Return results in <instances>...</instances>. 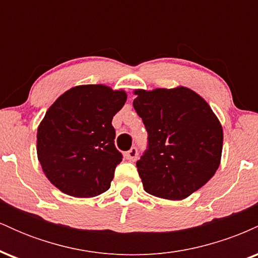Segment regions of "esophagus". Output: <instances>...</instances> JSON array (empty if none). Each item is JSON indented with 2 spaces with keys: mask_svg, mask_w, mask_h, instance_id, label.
<instances>
[{
  "mask_svg": "<svg viewBox=\"0 0 258 258\" xmlns=\"http://www.w3.org/2000/svg\"><path fill=\"white\" fill-rule=\"evenodd\" d=\"M125 156L127 160H130V161H136L138 158V149L136 147H132L128 152H126Z\"/></svg>",
  "mask_w": 258,
  "mask_h": 258,
  "instance_id": "34e87169",
  "label": "esophagus"
}]
</instances>
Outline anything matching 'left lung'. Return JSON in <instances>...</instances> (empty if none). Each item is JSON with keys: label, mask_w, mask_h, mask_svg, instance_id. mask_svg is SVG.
<instances>
[{"label": "left lung", "mask_w": 258, "mask_h": 258, "mask_svg": "<svg viewBox=\"0 0 258 258\" xmlns=\"http://www.w3.org/2000/svg\"><path fill=\"white\" fill-rule=\"evenodd\" d=\"M133 108L148 132L137 161L144 190L180 200L212 178L220 166L223 131L214 111L189 88L138 90Z\"/></svg>", "instance_id": "1"}]
</instances>
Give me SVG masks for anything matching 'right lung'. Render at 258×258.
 Listing matches in <instances>:
<instances>
[{
  "mask_svg": "<svg viewBox=\"0 0 258 258\" xmlns=\"http://www.w3.org/2000/svg\"><path fill=\"white\" fill-rule=\"evenodd\" d=\"M126 98L123 91L103 85L78 86L47 110L37 130V156L59 190L92 198L110 188L115 168L122 161L111 121Z\"/></svg>",
  "mask_w": 258,
  "mask_h": 258,
  "instance_id": "obj_1",
  "label": "right lung"
}]
</instances>
